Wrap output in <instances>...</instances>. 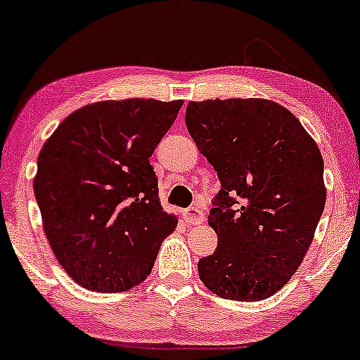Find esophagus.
<instances>
[{
	"label": "esophagus",
	"instance_id": "esophagus-1",
	"mask_svg": "<svg viewBox=\"0 0 360 360\" xmlns=\"http://www.w3.org/2000/svg\"><path fill=\"white\" fill-rule=\"evenodd\" d=\"M184 220L188 223H193V225H201L205 221V213L203 210L196 208V206H191L184 212Z\"/></svg>",
	"mask_w": 360,
	"mask_h": 360
}]
</instances>
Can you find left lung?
<instances>
[{
    "label": "left lung",
    "mask_w": 360,
    "mask_h": 360,
    "mask_svg": "<svg viewBox=\"0 0 360 360\" xmlns=\"http://www.w3.org/2000/svg\"><path fill=\"white\" fill-rule=\"evenodd\" d=\"M186 127L221 183L208 214L218 247L198 262L200 279L225 300L269 298L298 271L323 213L320 148L262 98L189 101Z\"/></svg>",
    "instance_id": "left-lung-1"
}]
</instances>
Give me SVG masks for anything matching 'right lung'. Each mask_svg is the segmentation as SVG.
Masks as SVG:
<instances>
[{"label":"right lung","mask_w":360,"mask_h":360,"mask_svg":"<svg viewBox=\"0 0 360 360\" xmlns=\"http://www.w3.org/2000/svg\"><path fill=\"white\" fill-rule=\"evenodd\" d=\"M183 100L98 101L64 118L37 160L34 191L57 262L91 291L143 283L176 214L162 210L150 155Z\"/></svg>","instance_id":"1"}]
</instances>
